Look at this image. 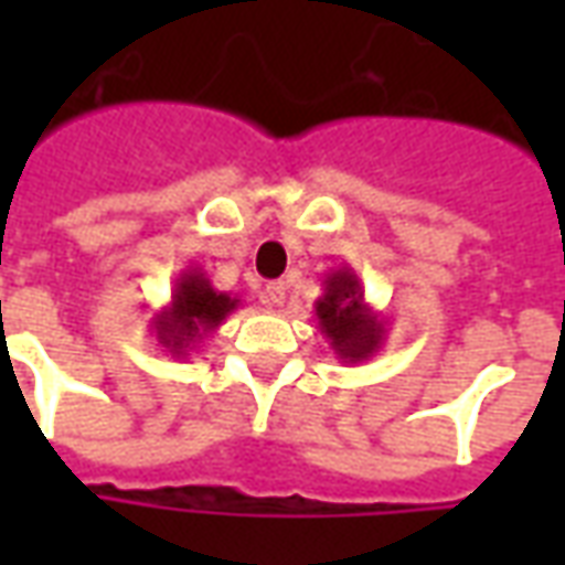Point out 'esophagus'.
Segmentation results:
<instances>
[{
	"mask_svg": "<svg viewBox=\"0 0 565 565\" xmlns=\"http://www.w3.org/2000/svg\"><path fill=\"white\" fill-rule=\"evenodd\" d=\"M284 299H287V284H284V281L266 284V302H269V306L281 308Z\"/></svg>",
	"mask_w": 565,
	"mask_h": 565,
	"instance_id": "1",
	"label": "esophagus"
}]
</instances>
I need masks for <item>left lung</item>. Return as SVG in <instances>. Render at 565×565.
<instances>
[{
	"instance_id": "obj_1",
	"label": "left lung",
	"mask_w": 565,
	"mask_h": 565,
	"mask_svg": "<svg viewBox=\"0 0 565 565\" xmlns=\"http://www.w3.org/2000/svg\"><path fill=\"white\" fill-rule=\"evenodd\" d=\"M318 330L342 363H363L381 351L387 323L363 296V284L351 266H339L323 278V296L315 302Z\"/></svg>"
}]
</instances>
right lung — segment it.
<instances>
[{
	"instance_id": "1",
	"label": "right lung",
	"mask_w": 565,
	"mask_h": 565,
	"mask_svg": "<svg viewBox=\"0 0 565 565\" xmlns=\"http://www.w3.org/2000/svg\"><path fill=\"white\" fill-rule=\"evenodd\" d=\"M238 306H242L238 296L214 290L209 275L199 266H190L174 281L172 302L150 318V332L166 354L186 356L190 351H196L199 342L209 339Z\"/></svg>"
}]
</instances>
